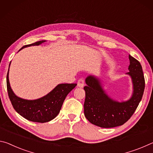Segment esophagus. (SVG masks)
Segmentation results:
<instances>
[{"instance_id": "34e87169", "label": "esophagus", "mask_w": 153, "mask_h": 153, "mask_svg": "<svg viewBox=\"0 0 153 153\" xmlns=\"http://www.w3.org/2000/svg\"><path fill=\"white\" fill-rule=\"evenodd\" d=\"M85 84V80L83 79H79L77 82V86L79 87H83Z\"/></svg>"}]
</instances>
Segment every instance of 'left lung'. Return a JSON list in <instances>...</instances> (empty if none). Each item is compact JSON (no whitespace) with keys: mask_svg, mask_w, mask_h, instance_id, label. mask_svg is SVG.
Masks as SVG:
<instances>
[{"mask_svg":"<svg viewBox=\"0 0 153 153\" xmlns=\"http://www.w3.org/2000/svg\"><path fill=\"white\" fill-rule=\"evenodd\" d=\"M129 74L134 84V94L125 102H117L107 96L100 85V81L89 76L84 87L85 100L84 114L91 123L103 128H111L123 125L131 118L143 96L145 80L142 68L138 60L129 55Z\"/></svg>","mask_w":153,"mask_h":153,"instance_id":"obj_1","label":"left lung"}]
</instances>
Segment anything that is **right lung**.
Masks as SVG:
<instances>
[{
	"mask_svg": "<svg viewBox=\"0 0 153 153\" xmlns=\"http://www.w3.org/2000/svg\"><path fill=\"white\" fill-rule=\"evenodd\" d=\"M45 41H40L24 45L19 50L31 45H39ZM76 86V84H59L41 98L27 100L20 98L14 94L10 87L9 71L7 74V92L13 108L24 118L36 123H46L53 119L59 114L67 95Z\"/></svg>",
	"mask_w": 153,
	"mask_h": 153,
	"instance_id": "1",
	"label": "right lung"
}]
</instances>
